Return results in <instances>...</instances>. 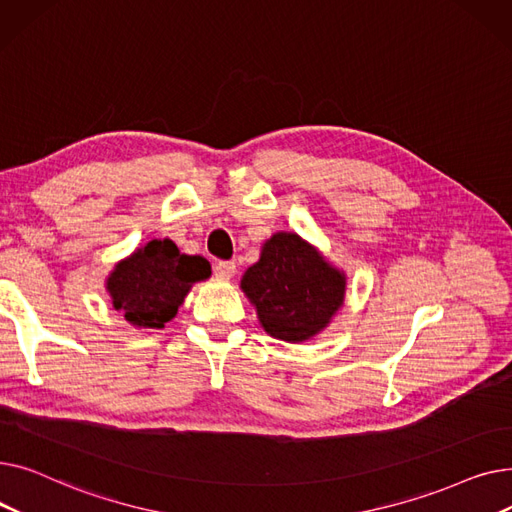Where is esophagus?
Segmentation results:
<instances>
[{
  "label": "esophagus",
  "instance_id": "obj_1",
  "mask_svg": "<svg viewBox=\"0 0 512 512\" xmlns=\"http://www.w3.org/2000/svg\"><path fill=\"white\" fill-rule=\"evenodd\" d=\"M213 274H215V278H220V280H230L236 274V263L234 261L215 263Z\"/></svg>",
  "mask_w": 512,
  "mask_h": 512
}]
</instances>
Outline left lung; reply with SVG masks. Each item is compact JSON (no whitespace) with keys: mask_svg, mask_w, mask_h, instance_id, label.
I'll list each match as a JSON object with an SVG mask.
<instances>
[{"mask_svg":"<svg viewBox=\"0 0 512 512\" xmlns=\"http://www.w3.org/2000/svg\"><path fill=\"white\" fill-rule=\"evenodd\" d=\"M263 330L286 342L326 330L344 303L346 276L297 232H276L240 280Z\"/></svg>","mask_w":512,"mask_h":512,"instance_id":"obj_1","label":"left lung"}]
</instances>
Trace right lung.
Returning <instances> with one entry per match:
<instances>
[{
    "mask_svg": "<svg viewBox=\"0 0 512 512\" xmlns=\"http://www.w3.org/2000/svg\"><path fill=\"white\" fill-rule=\"evenodd\" d=\"M211 276L201 255H186L170 238L151 240L116 263L105 282L116 311L137 328H164L176 317L188 290Z\"/></svg>",
    "mask_w": 512,
    "mask_h": 512,
    "instance_id": "right-lung-1",
    "label": "right lung"
}]
</instances>
